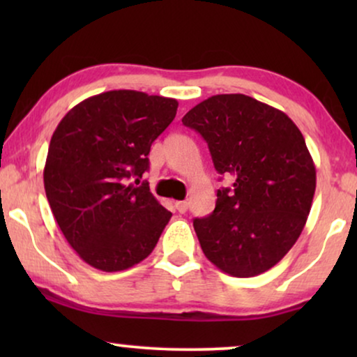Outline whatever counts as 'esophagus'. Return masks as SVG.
I'll return each mask as SVG.
<instances>
[{
    "label": "esophagus",
    "instance_id": "34e87169",
    "mask_svg": "<svg viewBox=\"0 0 357 357\" xmlns=\"http://www.w3.org/2000/svg\"><path fill=\"white\" fill-rule=\"evenodd\" d=\"M175 208H177L178 213H187L188 202H177V203H175Z\"/></svg>",
    "mask_w": 357,
    "mask_h": 357
}]
</instances>
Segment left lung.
<instances>
[{
    "instance_id": "left-lung-1",
    "label": "left lung",
    "mask_w": 357,
    "mask_h": 357,
    "mask_svg": "<svg viewBox=\"0 0 357 357\" xmlns=\"http://www.w3.org/2000/svg\"><path fill=\"white\" fill-rule=\"evenodd\" d=\"M182 121L234 178L218 190L214 211L193 221L203 253L231 276L261 275L291 250L310 213L317 174L304 136L284 112L243 94L209 97Z\"/></svg>"
}]
</instances>
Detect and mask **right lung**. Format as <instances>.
<instances>
[{"instance_id":"1","label":"right lung","mask_w":357,"mask_h":357,"mask_svg":"<svg viewBox=\"0 0 357 357\" xmlns=\"http://www.w3.org/2000/svg\"><path fill=\"white\" fill-rule=\"evenodd\" d=\"M178 102L139 91H109L63 116L48 146L43 185L68 243L100 271L128 270L154 250L172 213L148 182L151 144Z\"/></svg>"}]
</instances>
